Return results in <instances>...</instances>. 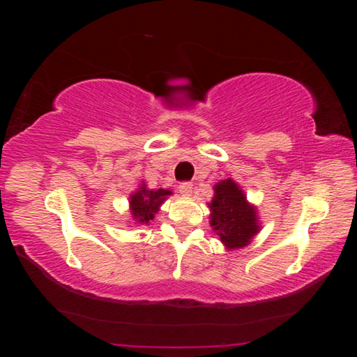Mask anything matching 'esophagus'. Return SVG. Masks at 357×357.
Masks as SVG:
<instances>
[{"mask_svg":"<svg viewBox=\"0 0 357 357\" xmlns=\"http://www.w3.org/2000/svg\"><path fill=\"white\" fill-rule=\"evenodd\" d=\"M192 190H193V185H192V183H181L179 184V192L183 193V195H190L192 193Z\"/></svg>","mask_w":357,"mask_h":357,"instance_id":"34e87169","label":"esophagus"}]
</instances>
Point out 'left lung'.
I'll list each match as a JSON object with an SVG mask.
<instances>
[{"label":"left lung","mask_w":357,"mask_h":357,"mask_svg":"<svg viewBox=\"0 0 357 357\" xmlns=\"http://www.w3.org/2000/svg\"><path fill=\"white\" fill-rule=\"evenodd\" d=\"M211 208V225L228 249H241L258 233L255 209L249 206L243 190L231 179L220 181L214 187Z\"/></svg>","instance_id":"1"}]
</instances>
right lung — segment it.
<instances>
[{
  "label": "right lung",
  "mask_w": 357,
  "mask_h": 357,
  "mask_svg": "<svg viewBox=\"0 0 357 357\" xmlns=\"http://www.w3.org/2000/svg\"><path fill=\"white\" fill-rule=\"evenodd\" d=\"M172 195L170 190H148L144 184L130 197V213L134 219L142 223H149L154 219V214L159 211V206L164 203L165 197Z\"/></svg>",
  "instance_id": "right-lung-1"
}]
</instances>
